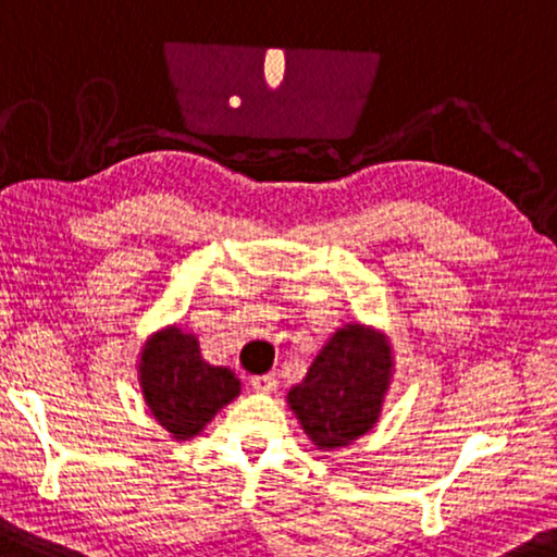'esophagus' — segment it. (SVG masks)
Masks as SVG:
<instances>
[{"instance_id": "1", "label": "esophagus", "mask_w": 557, "mask_h": 557, "mask_svg": "<svg viewBox=\"0 0 557 557\" xmlns=\"http://www.w3.org/2000/svg\"><path fill=\"white\" fill-rule=\"evenodd\" d=\"M251 387L255 392H262V395H270L277 387V376L274 374H259V376H251Z\"/></svg>"}]
</instances>
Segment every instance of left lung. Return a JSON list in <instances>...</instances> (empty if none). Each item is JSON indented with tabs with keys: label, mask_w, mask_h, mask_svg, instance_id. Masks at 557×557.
<instances>
[{
	"label": "left lung",
	"mask_w": 557,
	"mask_h": 557,
	"mask_svg": "<svg viewBox=\"0 0 557 557\" xmlns=\"http://www.w3.org/2000/svg\"><path fill=\"white\" fill-rule=\"evenodd\" d=\"M395 356L389 338L364 323H346L325 341L287 405L318 450H336L376 425Z\"/></svg>",
	"instance_id": "8db88e82"
}]
</instances>
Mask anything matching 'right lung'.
<instances>
[{
    "label": "right lung",
    "mask_w": 557,
    "mask_h": 557,
    "mask_svg": "<svg viewBox=\"0 0 557 557\" xmlns=\"http://www.w3.org/2000/svg\"><path fill=\"white\" fill-rule=\"evenodd\" d=\"M137 374L152 418L175 441L201 435L221 407L242 392L232 369L209 364L198 338L181 325H165L145 341Z\"/></svg>",
    "instance_id": "right-lung-1"
}]
</instances>
